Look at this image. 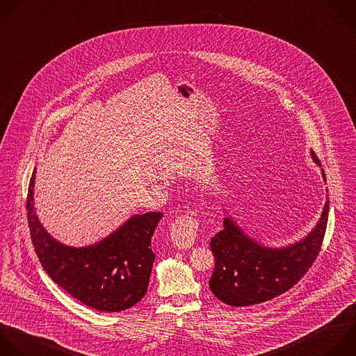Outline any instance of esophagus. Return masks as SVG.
Instances as JSON below:
<instances>
[{
	"mask_svg": "<svg viewBox=\"0 0 356 356\" xmlns=\"http://www.w3.org/2000/svg\"><path fill=\"white\" fill-rule=\"evenodd\" d=\"M198 222L191 215H181L179 216L170 229V241L173 245L183 250L190 249L197 238Z\"/></svg>",
	"mask_w": 356,
	"mask_h": 356,
	"instance_id": "esophagus-1",
	"label": "esophagus"
}]
</instances>
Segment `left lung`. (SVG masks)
<instances>
[{
  "mask_svg": "<svg viewBox=\"0 0 356 356\" xmlns=\"http://www.w3.org/2000/svg\"><path fill=\"white\" fill-rule=\"evenodd\" d=\"M313 162L321 168L313 152ZM323 180H325L321 169ZM327 200L314 227L288 246L271 248L257 242L230 215L223 229L211 239L215 268L209 280L211 292L223 303L242 307L271 300L289 291L316 260L327 227Z\"/></svg>",
  "mask_w": 356,
  "mask_h": 356,
  "instance_id": "obj_1",
  "label": "left lung"
}]
</instances>
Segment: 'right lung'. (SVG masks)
<instances>
[{
	"instance_id": "add662e5",
	"label": "right lung",
	"mask_w": 356,
	"mask_h": 356,
	"mask_svg": "<svg viewBox=\"0 0 356 356\" xmlns=\"http://www.w3.org/2000/svg\"><path fill=\"white\" fill-rule=\"evenodd\" d=\"M35 177L28 190V220L36 254L49 274L72 298L99 312H122L147 293L155 260L151 242L162 212L131 215L102 241L67 246L44 229L35 207Z\"/></svg>"
}]
</instances>
